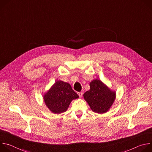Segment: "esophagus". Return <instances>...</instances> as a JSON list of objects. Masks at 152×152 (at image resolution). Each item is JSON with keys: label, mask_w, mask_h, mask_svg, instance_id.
<instances>
[{"label": "esophagus", "mask_w": 152, "mask_h": 152, "mask_svg": "<svg viewBox=\"0 0 152 152\" xmlns=\"http://www.w3.org/2000/svg\"><path fill=\"white\" fill-rule=\"evenodd\" d=\"M77 94L79 95V97H82V95H83V93H82V92H78V93H77Z\"/></svg>", "instance_id": "obj_1"}]
</instances>
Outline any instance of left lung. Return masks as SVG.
Here are the masks:
<instances>
[{
  "label": "left lung",
  "mask_w": 152,
  "mask_h": 152,
  "mask_svg": "<svg viewBox=\"0 0 152 152\" xmlns=\"http://www.w3.org/2000/svg\"><path fill=\"white\" fill-rule=\"evenodd\" d=\"M90 90L83 94V98L91 110L98 114L109 111L116 97L115 91L111 90L101 80L95 79L90 83Z\"/></svg>",
  "instance_id": "left-lung-1"
}]
</instances>
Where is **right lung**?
<instances>
[{"mask_svg": "<svg viewBox=\"0 0 152 152\" xmlns=\"http://www.w3.org/2000/svg\"><path fill=\"white\" fill-rule=\"evenodd\" d=\"M77 98L71 85L61 80L56 81L43 97L46 105L54 114L66 111L71 102Z\"/></svg>", "mask_w": 152, "mask_h": 152, "instance_id": "right-lung-1", "label": "right lung"}]
</instances>
